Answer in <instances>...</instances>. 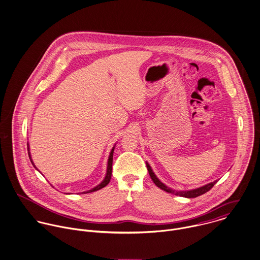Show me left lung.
I'll return each instance as SVG.
<instances>
[{
	"label": "left lung",
	"instance_id": "left-lung-1",
	"mask_svg": "<svg viewBox=\"0 0 260 260\" xmlns=\"http://www.w3.org/2000/svg\"><path fill=\"white\" fill-rule=\"evenodd\" d=\"M146 166H147V169H148V172H149V175H150L152 181L154 182V184H155L158 188L165 190L167 192L174 193V194H176V196H180V197H184V198H188V199L197 198V197H199V196H201V194H204L205 192H207V191H209L210 189H212L213 186L217 183V180H215L214 182H212V183H210V184H207V185H205V186H203V187H200V188H197V189H189V190H176V189H171V188H169L168 186H166L164 183H162V182L157 178V176L155 175V173L153 172L151 166L148 164V162H146Z\"/></svg>",
	"mask_w": 260,
	"mask_h": 260
}]
</instances>
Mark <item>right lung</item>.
Instances as JSON below:
<instances>
[{"label": "right lung", "mask_w": 260, "mask_h": 260, "mask_svg": "<svg viewBox=\"0 0 260 260\" xmlns=\"http://www.w3.org/2000/svg\"><path fill=\"white\" fill-rule=\"evenodd\" d=\"M114 149H115V145L114 147L111 149V152L109 154V157H108V162H107V171H106V175H105V178L103 179V181L97 185L96 187H94L93 189H89V190H86V191H83L81 193H88V192H92V191H96L98 189H102L104 188L105 186H107L110 182V179H111V175H112V162H113V152H114ZM27 152H28V157H29V160L31 162V164L34 165V167L37 169V167L34 164L32 160H31V157H30V153H29V146H28V143H27ZM38 170V169H37Z\"/></svg>", "instance_id": "right-lung-1"}]
</instances>
